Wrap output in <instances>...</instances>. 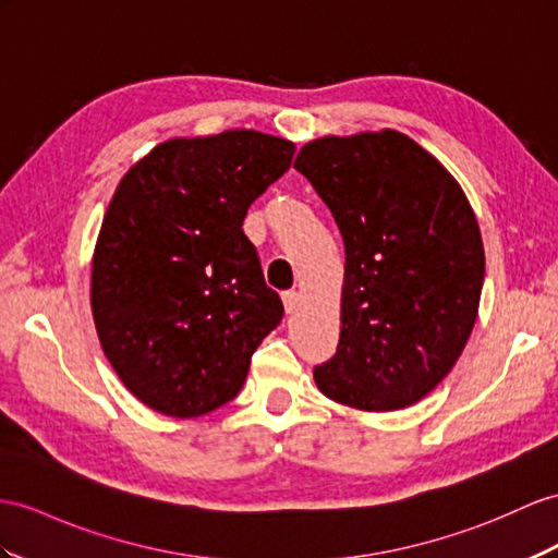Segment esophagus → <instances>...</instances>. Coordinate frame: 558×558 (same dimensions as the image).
<instances>
[{
    "instance_id": "1",
    "label": "esophagus",
    "mask_w": 558,
    "mask_h": 558,
    "mask_svg": "<svg viewBox=\"0 0 558 558\" xmlns=\"http://www.w3.org/2000/svg\"><path fill=\"white\" fill-rule=\"evenodd\" d=\"M283 307H287V315H293V312L301 307V293L295 291L283 293Z\"/></svg>"
}]
</instances>
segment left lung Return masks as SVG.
<instances>
[{"label":"left lung","instance_id":"obj_1","mask_svg":"<svg viewBox=\"0 0 558 558\" xmlns=\"http://www.w3.org/2000/svg\"><path fill=\"white\" fill-rule=\"evenodd\" d=\"M293 168L345 246L341 341L315 384L352 410H404L450 374L478 317L485 251L471 203L398 130L307 142Z\"/></svg>","mask_w":558,"mask_h":558}]
</instances>
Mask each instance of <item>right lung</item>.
<instances>
[{
    "label": "right lung",
    "mask_w": 558,
    "mask_h": 558,
    "mask_svg": "<svg viewBox=\"0 0 558 558\" xmlns=\"http://www.w3.org/2000/svg\"><path fill=\"white\" fill-rule=\"evenodd\" d=\"M293 154V142L255 130L174 137L120 180L89 301L106 360L151 410L194 418L236 398L279 326L281 298L241 225Z\"/></svg>",
    "instance_id": "1"
}]
</instances>
